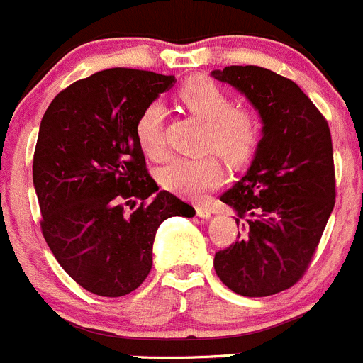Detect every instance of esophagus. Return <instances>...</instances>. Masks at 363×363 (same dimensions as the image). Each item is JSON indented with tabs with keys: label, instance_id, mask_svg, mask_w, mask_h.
<instances>
[{
	"label": "esophagus",
	"instance_id": "esophagus-1",
	"mask_svg": "<svg viewBox=\"0 0 363 363\" xmlns=\"http://www.w3.org/2000/svg\"><path fill=\"white\" fill-rule=\"evenodd\" d=\"M196 213H198L199 217H210L212 216V208L206 205H196Z\"/></svg>",
	"mask_w": 363,
	"mask_h": 363
}]
</instances>
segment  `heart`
<instances>
[{
  "label": "heart",
  "mask_w": 363,
  "mask_h": 363,
  "mask_svg": "<svg viewBox=\"0 0 363 363\" xmlns=\"http://www.w3.org/2000/svg\"><path fill=\"white\" fill-rule=\"evenodd\" d=\"M179 96L192 113L206 121L205 146L217 151L228 164L242 165L253 157L260 139V123L250 108L233 106L230 94L205 78H192ZM162 101H151L135 121V139L146 157H164ZM224 171L216 155L201 158L174 157L160 167L158 182L169 192L184 198H201L223 182Z\"/></svg>",
  "instance_id": "b5f03b06"
}]
</instances>
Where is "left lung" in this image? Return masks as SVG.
Listing matches in <instances>:
<instances>
[{
  "mask_svg": "<svg viewBox=\"0 0 363 363\" xmlns=\"http://www.w3.org/2000/svg\"><path fill=\"white\" fill-rule=\"evenodd\" d=\"M212 76L242 92L264 123L253 164L220 196L244 235L217 251L213 267L237 294H278L303 278L335 206L330 126L294 82L269 69L228 65Z\"/></svg>",
  "mask_w": 363,
  "mask_h": 363,
  "instance_id": "8db88e82",
  "label": "left lung"
}]
</instances>
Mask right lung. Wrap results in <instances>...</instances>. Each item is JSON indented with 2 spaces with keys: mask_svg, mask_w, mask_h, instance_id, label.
<instances>
[{
  "mask_svg": "<svg viewBox=\"0 0 363 363\" xmlns=\"http://www.w3.org/2000/svg\"><path fill=\"white\" fill-rule=\"evenodd\" d=\"M174 82L140 69H105L58 92L40 121L33 153L40 230L62 269L96 296L135 291L153 265L158 226L196 213L158 191L135 139L137 117Z\"/></svg>",
  "mask_w": 363,
  "mask_h": 363,
  "instance_id": "obj_1",
  "label": "right lung"
}]
</instances>
